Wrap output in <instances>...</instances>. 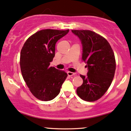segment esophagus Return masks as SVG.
Instances as JSON below:
<instances>
[{
  "mask_svg": "<svg viewBox=\"0 0 131 131\" xmlns=\"http://www.w3.org/2000/svg\"><path fill=\"white\" fill-rule=\"evenodd\" d=\"M67 74H68V75H69V76H72V75H74L75 74V73H74V72H70V71H68Z\"/></svg>",
  "mask_w": 131,
  "mask_h": 131,
  "instance_id": "esophagus-1",
  "label": "esophagus"
}]
</instances>
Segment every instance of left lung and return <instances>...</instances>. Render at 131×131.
I'll use <instances>...</instances> for the list:
<instances>
[{
  "label": "left lung",
  "instance_id": "obj_1",
  "mask_svg": "<svg viewBox=\"0 0 131 131\" xmlns=\"http://www.w3.org/2000/svg\"><path fill=\"white\" fill-rule=\"evenodd\" d=\"M71 31L81 40L82 59L88 68L87 75H80L83 83L77 89L82 100L94 101L107 91L116 69L115 59L111 45L104 37L91 30Z\"/></svg>",
  "mask_w": 131,
  "mask_h": 131
}]
</instances>
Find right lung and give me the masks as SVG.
<instances>
[{
    "mask_svg": "<svg viewBox=\"0 0 131 131\" xmlns=\"http://www.w3.org/2000/svg\"><path fill=\"white\" fill-rule=\"evenodd\" d=\"M68 32L69 30H42L29 37L22 48V75L30 91L38 100L54 99L67 78V73L50 67V63L55 56L56 42Z\"/></svg>",
    "mask_w": 131,
    "mask_h": 131,
    "instance_id": "1",
    "label": "right lung"
}]
</instances>
